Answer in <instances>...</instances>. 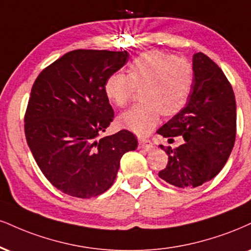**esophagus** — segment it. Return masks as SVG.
Instances as JSON below:
<instances>
[{"mask_svg":"<svg viewBox=\"0 0 251 251\" xmlns=\"http://www.w3.org/2000/svg\"><path fill=\"white\" fill-rule=\"evenodd\" d=\"M139 147L140 149L150 150L153 147V143L151 140H147V139H139Z\"/></svg>","mask_w":251,"mask_h":251,"instance_id":"esophagus-1","label":"esophagus"}]
</instances>
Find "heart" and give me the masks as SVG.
Here are the masks:
<instances>
[{
  "label": "heart",
  "mask_w": 251,
  "mask_h": 251,
  "mask_svg": "<svg viewBox=\"0 0 251 251\" xmlns=\"http://www.w3.org/2000/svg\"><path fill=\"white\" fill-rule=\"evenodd\" d=\"M194 84L188 60L162 51L143 52L128 64L127 74L114 72L105 80V95L123 107L140 89L141 101L123 112L118 122L139 135H147L159 122L160 113L175 116L186 106Z\"/></svg>",
  "instance_id": "b5f03b06"
}]
</instances>
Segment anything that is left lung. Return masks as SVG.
I'll return each mask as SVG.
<instances>
[{
  "instance_id": "1",
  "label": "left lung",
  "mask_w": 251,
  "mask_h": 251,
  "mask_svg": "<svg viewBox=\"0 0 251 251\" xmlns=\"http://www.w3.org/2000/svg\"><path fill=\"white\" fill-rule=\"evenodd\" d=\"M194 84L188 104L156 133L174 140L165 147L168 162L159 176L179 188H194L219 174L230 155L236 138V101L231 84L219 65L202 52L193 57Z\"/></svg>"
}]
</instances>
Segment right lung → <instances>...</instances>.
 Wrapping results in <instances>:
<instances>
[{"instance_id": "obj_1", "label": "right lung", "mask_w": 251, "mask_h": 251, "mask_svg": "<svg viewBox=\"0 0 251 251\" xmlns=\"http://www.w3.org/2000/svg\"><path fill=\"white\" fill-rule=\"evenodd\" d=\"M127 60V51L74 50L42 70L32 85L26 143L44 176L65 194L90 199L106 192L122 156L137 149L127 129L99 138L114 118L105 80Z\"/></svg>"}]
</instances>
